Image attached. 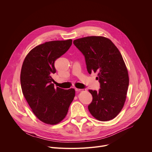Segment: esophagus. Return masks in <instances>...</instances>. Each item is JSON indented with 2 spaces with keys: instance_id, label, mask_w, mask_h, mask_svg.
<instances>
[{
  "instance_id": "esophagus-1",
  "label": "esophagus",
  "mask_w": 152,
  "mask_h": 152,
  "mask_svg": "<svg viewBox=\"0 0 152 152\" xmlns=\"http://www.w3.org/2000/svg\"><path fill=\"white\" fill-rule=\"evenodd\" d=\"M75 90H76V92H80V91H82V89H79V88H75Z\"/></svg>"
}]
</instances>
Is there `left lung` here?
<instances>
[{"mask_svg": "<svg viewBox=\"0 0 152 152\" xmlns=\"http://www.w3.org/2000/svg\"><path fill=\"white\" fill-rule=\"evenodd\" d=\"M73 43L83 54L88 72L97 73L100 83L99 91L89 90L93 96L90 113L99 121L113 120L123 109L129 82L121 53L111 40L102 36L76 39Z\"/></svg>", "mask_w": 152, "mask_h": 152, "instance_id": "1", "label": "left lung"}]
</instances>
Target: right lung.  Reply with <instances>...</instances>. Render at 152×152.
Returning a JSON list of instances; mask_svg holds the SVG:
<instances>
[{
    "label": "right lung",
    "instance_id": "1",
    "mask_svg": "<svg viewBox=\"0 0 152 152\" xmlns=\"http://www.w3.org/2000/svg\"><path fill=\"white\" fill-rule=\"evenodd\" d=\"M72 39L46 42L25 57L20 73L23 94L34 115L42 122L54 125L66 116L75 96L73 88H55V62L70 48Z\"/></svg>",
    "mask_w": 152,
    "mask_h": 152
}]
</instances>
